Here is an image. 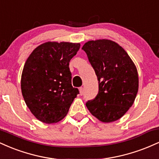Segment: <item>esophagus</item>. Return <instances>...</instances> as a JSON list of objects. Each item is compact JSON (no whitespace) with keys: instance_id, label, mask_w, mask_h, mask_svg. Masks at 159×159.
<instances>
[{"instance_id":"esophagus-1","label":"esophagus","mask_w":159,"mask_h":159,"mask_svg":"<svg viewBox=\"0 0 159 159\" xmlns=\"http://www.w3.org/2000/svg\"><path fill=\"white\" fill-rule=\"evenodd\" d=\"M79 93H80V95H81V96H82V95L84 94V89H83V87H80V88H79Z\"/></svg>"}]
</instances>
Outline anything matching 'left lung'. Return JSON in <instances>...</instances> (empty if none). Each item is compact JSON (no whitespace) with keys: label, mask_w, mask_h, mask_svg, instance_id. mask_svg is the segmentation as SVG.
Returning a JSON list of instances; mask_svg holds the SVG:
<instances>
[{"label":"left lung","mask_w":159,"mask_h":159,"mask_svg":"<svg viewBox=\"0 0 159 159\" xmlns=\"http://www.w3.org/2000/svg\"><path fill=\"white\" fill-rule=\"evenodd\" d=\"M82 49L94 69L98 93L86 106L103 123L120 119L132 106L138 91V70L134 62L119 44L112 40H91Z\"/></svg>","instance_id":"obj_1"}]
</instances>
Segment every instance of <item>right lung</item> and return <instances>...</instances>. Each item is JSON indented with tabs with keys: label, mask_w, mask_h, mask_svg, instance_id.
<instances>
[{
	"label": "right lung",
	"mask_w": 159,
	"mask_h": 159,
	"mask_svg": "<svg viewBox=\"0 0 159 159\" xmlns=\"http://www.w3.org/2000/svg\"><path fill=\"white\" fill-rule=\"evenodd\" d=\"M80 46V43L47 42L36 47L25 62L21 93L27 106L39 121H61L79 93L72 86L69 65Z\"/></svg>",
	"instance_id": "1"
}]
</instances>
